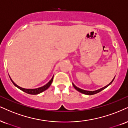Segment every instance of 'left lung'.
<instances>
[{
    "label": "left lung",
    "instance_id": "8db88e82",
    "mask_svg": "<svg viewBox=\"0 0 128 128\" xmlns=\"http://www.w3.org/2000/svg\"><path fill=\"white\" fill-rule=\"evenodd\" d=\"M114 79H113V80H112V81L111 82H110V83H109V84H108V86H105L104 87H103V88H100V89H99V90H96V91H86V90H82V89H81V88H80L77 87V86H75V85L74 84H72V85H73L74 87L75 88V89H76L77 91H78L79 92H80L82 93V94H86V95H93V94H97V93L99 92H100V91H102V90L105 89L106 88V87H108V86H109V85H110V84H111L112 83V82L113 81V80H114Z\"/></svg>",
    "mask_w": 128,
    "mask_h": 128
}]
</instances>
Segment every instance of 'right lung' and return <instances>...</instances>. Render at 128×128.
Wrapping results in <instances>:
<instances>
[{"label": "right lung", "mask_w": 128, "mask_h": 128, "mask_svg": "<svg viewBox=\"0 0 128 128\" xmlns=\"http://www.w3.org/2000/svg\"><path fill=\"white\" fill-rule=\"evenodd\" d=\"M10 77V76H9ZM10 79L11 81L12 82V83L14 84V85L15 86H16L17 88H18L19 89H20V90H22L24 92L27 93V94H34V95H36V94H40V93L43 92L44 91L46 90L48 88L49 86H50V85L52 84V81H53V77L52 78V80H50V81L48 82V83L46 85H45V86H42V87H40V88H36V89H26V88H21L20 87V86H17L16 84L14 82L12 81V79Z\"/></svg>", "instance_id": "add662e5"}]
</instances>
